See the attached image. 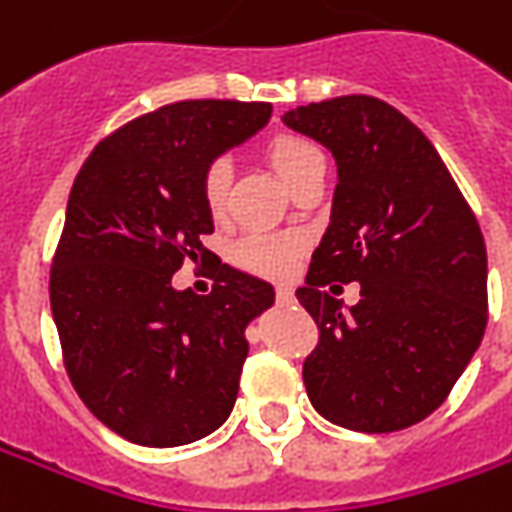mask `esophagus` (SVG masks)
Returning a JSON list of instances; mask_svg holds the SVG:
<instances>
[{"mask_svg": "<svg viewBox=\"0 0 512 512\" xmlns=\"http://www.w3.org/2000/svg\"><path fill=\"white\" fill-rule=\"evenodd\" d=\"M276 299H279V302H293V290H290V287H276Z\"/></svg>", "mask_w": 512, "mask_h": 512, "instance_id": "obj_1", "label": "esophagus"}]
</instances>
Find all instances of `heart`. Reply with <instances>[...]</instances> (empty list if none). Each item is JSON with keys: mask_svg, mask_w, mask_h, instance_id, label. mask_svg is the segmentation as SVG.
<instances>
[{"mask_svg": "<svg viewBox=\"0 0 512 512\" xmlns=\"http://www.w3.org/2000/svg\"><path fill=\"white\" fill-rule=\"evenodd\" d=\"M267 159L276 168V173L285 179L290 187L310 165L325 162V153L316 142H310L307 136L299 133H276L267 142ZM230 179L233 170L227 159H213L202 170V199L210 213H222L227 205V193H230ZM302 242L296 236H273V233H247L245 239H239V245L233 247V259L253 273L262 276H285L296 265Z\"/></svg>", "mask_w": 512, "mask_h": 512, "instance_id": "heart-1", "label": "heart"}]
</instances>
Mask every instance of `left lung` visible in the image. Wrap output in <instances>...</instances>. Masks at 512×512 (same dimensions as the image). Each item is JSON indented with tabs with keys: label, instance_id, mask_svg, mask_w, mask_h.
Listing matches in <instances>:
<instances>
[{
	"label": "left lung",
	"instance_id": "8db88e82",
	"mask_svg": "<svg viewBox=\"0 0 512 512\" xmlns=\"http://www.w3.org/2000/svg\"><path fill=\"white\" fill-rule=\"evenodd\" d=\"M282 119L339 168L330 227L296 290L319 327L302 367L310 404L347 430H404L450 396L482 344L479 222L430 139L382 99L339 96ZM347 281L363 285L350 311L324 290Z\"/></svg>",
	"mask_w": 512,
	"mask_h": 512
}]
</instances>
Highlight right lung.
<instances>
[{"label": "right lung", "instance_id": "obj_1", "mask_svg": "<svg viewBox=\"0 0 512 512\" xmlns=\"http://www.w3.org/2000/svg\"><path fill=\"white\" fill-rule=\"evenodd\" d=\"M267 102L190 99L102 139L70 187L50 310L79 399L133 444L179 447L222 427L247 359L245 327L273 287L214 259L207 297L172 273L213 253L202 170L270 119Z\"/></svg>", "mask_w": 512, "mask_h": 512}]
</instances>
